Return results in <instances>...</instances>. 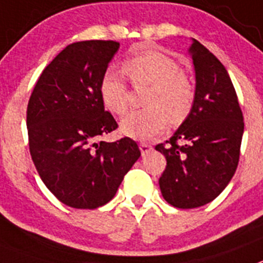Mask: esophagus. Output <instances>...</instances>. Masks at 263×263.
<instances>
[{
	"label": "esophagus",
	"mask_w": 263,
	"mask_h": 263,
	"mask_svg": "<svg viewBox=\"0 0 263 263\" xmlns=\"http://www.w3.org/2000/svg\"><path fill=\"white\" fill-rule=\"evenodd\" d=\"M140 151H141V155H146L148 152H151L152 151V145H149V144L146 143H140Z\"/></svg>",
	"instance_id": "1"
}]
</instances>
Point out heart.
<instances>
[{
    "label": "heart",
    "mask_w": 263,
    "mask_h": 263,
    "mask_svg": "<svg viewBox=\"0 0 263 263\" xmlns=\"http://www.w3.org/2000/svg\"><path fill=\"white\" fill-rule=\"evenodd\" d=\"M124 70L136 85H151L143 110L131 111L120 122L123 135L148 140L166 128L167 123L179 124L190 114L195 89L178 64L157 51H146L132 56L124 63ZM99 93L103 103L118 115L129 106V91L120 73L108 69L103 74Z\"/></svg>",
    "instance_id": "heart-1"
}]
</instances>
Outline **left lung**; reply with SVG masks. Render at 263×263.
I'll use <instances>...</instances> for the list:
<instances>
[{"mask_svg":"<svg viewBox=\"0 0 263 263\" xmlns=\"http://www.w3.org/2000/svg\"><path fill=\"white\" fill-rule=\"evenodd\" d=\"M191 40L193 108L166 144L156 145L166 158L158 181L161 193L177 208L207 204L227 187L237 169L243 134L242 112L228 72L204 46Z\"/></svg>","mask_w":263,"mask_h":263,"instance_id":"obj_1","label":"left lung"}]
</instances>
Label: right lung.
Wrapping results in <instances>:
<instances>
[{
	"label": "right lung",
	"mask_w": 263,
	"mask_h": 263,
	"mask_svg": "<svg viewBox=\"0 0 263 263\" xmlns=\"http://www.w3.org/2000/svg\"><path fill=\"white\" fill-rule=\"evenodd\" d=\"M118 49L112 40L69 44L47 65L28 101L34 165L47 189L69 207L94 210L110 202L141 156L129 137L96 143L118 128L99 93Z\"/></svg>",
	"instance_id": "right-lung-1"
}]
</instances>
